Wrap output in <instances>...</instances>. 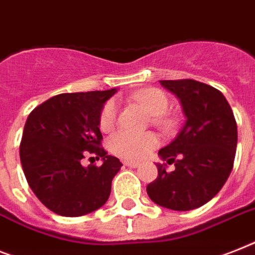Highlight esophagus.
Instances as JSON below:
<instances>
[{
  "instance_id": "obj_1",
  "label": "esophagus",
  "mask_w": 255,
  "mask_h": 255,
  "mask_svg": "<svg viewBox=\"0 0 255 255\" xmlns=\"http://www.w3.org/2000/svg\"><path fill=\"white\" fill-rule=\"evenodd\" d=\"M124 165L129 167H137L140 163L136 162V161H124Z\"/></svg>"
}]
</instances>
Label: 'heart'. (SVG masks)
Segmentation results:
<instances>
[{"label":"heart","instance_id":"1","mask_svg":"<svg viewBox=\"0 0 255 255\" xmlns=\"http://www.w3.org/2000/svg\"><path fill=\"white\" fill-rule=\"evenodd\" d=\"M133 101L141 105L149 115H152L153 123L162 129H170L175 126L173 118L165 117L163 114L169 109L167 95L156 88L142 89L132 95ZM118 105L111 99L105 103L99 115V127L102 131H110L117 122ZM158 145V138L154 133H134L129 131H119L110 138V149L117 156L126 160L138 161L146 157Z\"/></svg>","mask_w":255,"mask_h":255}]
</instances>
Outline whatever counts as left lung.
Here are the masks:
<instances>
[{
	"label": "left lung",
	"mask_w": 255,
	"mask_h": 255,
	"mask_svg": "<svg viewBox=\"0 0 255 255\" xmlns=\"http://www.w3.org/2000/svg\"><path fill=\"white\" fill-rule=\"evenodd\" d=\"M163 88L181 101L186 122L177 137L160 149L171 164L157 163L158 177L146 186L161 207L190 211L210 202L228 179L237 148V124L223 93L195 80H163Z\"/></svg>",
	"instance_id": "8db88e82"
}]
</instances>
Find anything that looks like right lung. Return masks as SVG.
Listing matches in <instances>:
<instances>
[{
	"label": "right lung",
	"instance_id": "1",
	"mask_svg": "<svg viewBox=\"0 0 255 255\" xmlns=\"http://www.w3.org/2000/svg\"><path fill=\"white\" fill-rule=\"evenodd\" d=\"M115 93L117 89L55 95L27 118L19 146L24 177L36 198L60 216L88 215L109 199L122 162L101 146L99 115ZM88 154L104 163L82 167Z\"/></svg>",
	"mask_w": 255,
	"mask_h": 255
}]
</instances>
